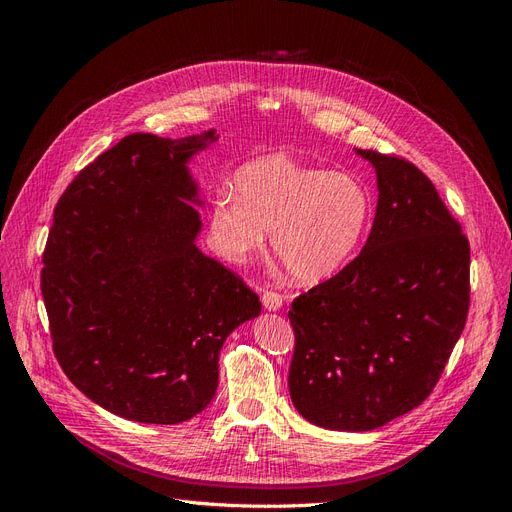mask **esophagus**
I'll list each match as a JSON object with an SVG mask.
<instances>
[{
	"mask_svg": "<svg viewBox=\"0 0 512 512\" xmlns=\"http://www.w3.org/2000/svg\"><path fill=\"white\" fill-rule=\"evenodd\" d=\"M262 305H265L267 312H277L284 305V297L280 292H271L267 290L265 294H262Z\"/></svg>",
	"mask_w": 512,
	"mask_h": 512,
	"instance_id": "34e87169",
	"label": "esophagus"
}]
</instances>
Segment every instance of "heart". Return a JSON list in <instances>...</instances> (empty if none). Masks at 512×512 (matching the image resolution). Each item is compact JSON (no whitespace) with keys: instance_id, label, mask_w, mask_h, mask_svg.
I'll return each instance as SVG.
<instances>
[{"instance_id":"obj_1","label":"heart","mask_w":512,"mask_h":512,"mask_svg":"<svg viewBox=\"0 0 512 512\" xmlns=\"http://www.w3.org/2000/svg\"><path fill=\"white\" fill-rule=\"evenodd\" d=\"M235 189L220 188L211 203V239L230 262H243L271 243L297 284H320L359 247L371 215L361 179L267 156L243 164Z\"/></svg>"}]
</instances>
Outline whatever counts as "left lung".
Listing matches in <instances>:
<instances>
[{
	"instance_id": "obj_1",
	"label": "left lung",
	"mask_w": 512,
	"mask_h": 512,
	"mask_svg": "<svg viewBox=\"0 0 512 512\" xmlns=\"http://www.w3.org/2000/svg\"><path fill=\"white\" fill-rule=\"evenodd\" d=\"M376 168L367 243L292 301L290 397L305 421L371 431L433 391L470 307V243L414 164L356 149Z\"/></svg>"
}]
</instances>
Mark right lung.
<instances>
[{
    "instance_id": "obj_1",
    "label": "right lung",
    "mask_w": 512,
    "mask_h": 512,
    "mask_svg": "<svg viewBox=\"0 0 512 512\" xmlns=\"http://www.w3.org/2000/svg\"><path fill=\"white\" fill-rule=\"evenodd\" d=\"M215 130L130 134L61 194L44 247L42 297L57 361L94 404L177 425L218 391L226 337L258 294L198 250L203 207L190 160Z\"/></svg>"
}]
</instances>
